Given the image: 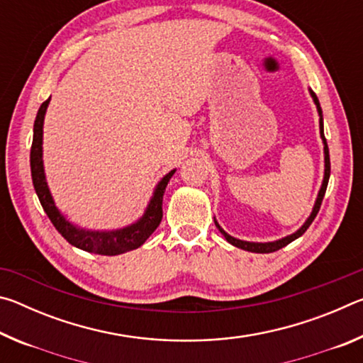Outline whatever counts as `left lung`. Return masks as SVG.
I'll return each instance as SVG.
<instances>
[{"label": "left lung", "mask_w": 363, "mask_h": 363, "mask_svg": "<svg viewBox=\"0 0 363 363\" xmlns=\"http://www.w3.org/2000/svg\"><path fill=\"white\" fill-rule=\"evenodd\" d=\"M311 93V97L312 101H314L315 107H317V112H318V128H320V138H322V143H323V157H325V169H323V181H322V187L320 190H318V195L315 199V203H314V208H312V213L309 214V218L306 219V223L299 227V229L296 232L290 233V235H286L284 238H279V240H274V242H247V240H238V238L232 237L227 233L223 227H220L218 224V220H214V224H216V227L219 229V232L223 233L224 238L227 242H229L230 245H233V247L237 248H242L245 251H251V253H274V251H277L280 248L286 247L288 243H291L293 240H296V238H299L303 233L309 229V225L312 224V220L315 219L318 210H320V205H322V200H323V195H325V190H327V186H328V179H330V152H328V145H327V139H325V134H323V115H322V107H320V102H318L315 93L312 89H309Z\"/></svg>", "instance_id": "obj_1"}]
</instances>
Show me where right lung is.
Masks as SVG:
<instances>
[{"label": "right lung", "mask_w": 363, "mask_h": 363, "mask_svg": "<svg viewBox=\"0 0 363 363\" xmlns=\"http://www.w3.org/2000/svg\"><path fill=\"white\" fill-rule=\"evenodd\" d=\"M48 101L41 104V107L36 113L35 125H33V143L32 150H30V168H32V181L35 192L38 195L43 210L46 211L48 218L51 219L52 225L56 227L57 232L62 235L67 242L73 247L94 255L104 256H115L126 253V251L136 250L149 238L157 227L162 223L163 218V195L167 189L171 176L176 173V169H171L168 174L162 177V181L157 184L153 195L147 205L145 211L136 223H133L121 229L113 230H89L82 229L67 219L62 211L56 206L51 190L48 187L45 164H43V125H45V115L49 106Z\"/></svg>", "instance_id": "obj_1"}]
</instances>
